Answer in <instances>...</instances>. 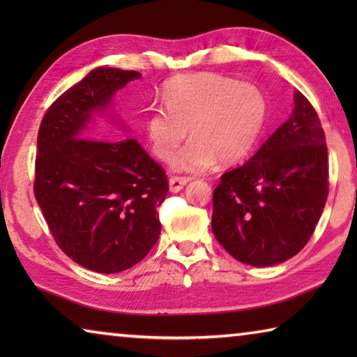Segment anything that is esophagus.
<instances>
[{
	"label": "esophagus",
	"mask_w": 357,
	"mask_h": 357,
	"mask_svg": "<svg viewBox=\"0 0 357 357\" xmlns=\"http://www.w3.org/2000/svg\"><path fill=\"white\" fill-rule=\"evenodd\" d=\"M190 178H185V176H172L170 181H168V185H170V190L173 193H176L179 190H183V187L189 183Z\"/></svg>",
	"instance_id": "34e87169"
}]
</instances>
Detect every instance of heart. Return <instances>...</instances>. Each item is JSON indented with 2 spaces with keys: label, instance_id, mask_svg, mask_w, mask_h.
Instances as JSON below:
<instances>
[{
  "label": "heart",
  "instance_id": "obj_1",
  "mask_svg": "<svg viewBox=\"0 0 357 357\" xmlns=\"http://www.w3.org/2000/svg\"><path fill=\"white\" fill-rule=\"evenodd\" d=\"M165 108H151L144 130L151 151L168 160L187 137L192 140L172 159L176 172L200 173L222 164L245 159L261 135L266 98L252 83H239L220 74L174 77L162 94Z\"/></svg>",
  "mask_w": 357,
  "mask_h": 357
}]
</instances>
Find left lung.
Here are the masks:
<instances>
[{
  "instance_id": "1",
  "label": "left lung",
  "mask_w": 357,
  "mask_h": 357,
  "mask_svg": "<svg viewBox=\"0 0 357 357\" xmlns=\"http://www.w3.org/2000/svg\"><path fill=\"white\" fill-rule=\"evenodd\" d=\"M328 148L315 108L294 91L289 118L244 165L223 173L213 233L241 263L266 268L309 243L328 200Z\"/></svg>"
}]
</instances>
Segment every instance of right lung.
<instances>
[{
	"label": "right lung",
	"mask_w": 357,
	"mask_h": 357,
	"mask_svg": "<svg viewBox=\"0 0 357 357\" xmlns=\"http://www.w3.org/2000/svg\"><path fill=\"white\" fill-rule=\"evenodd\" d=\"M140 77L93 69L53 102L38 135L34 195L47 225L66 255L100 274L135 266L160 234L167 176L113 112L114 94ZM98 116L120 132L99 131Z\"/></svg>",
	"instance_id": "add662e5"
}]
</instances>
